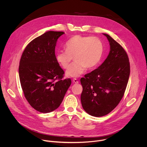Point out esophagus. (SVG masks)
Instances as JSON below:
<instances>
[{
  "label": "esophagus",
  "instance_id": "obj_1",
  "mask_svg": "<svg viewBox=\"0 0 147 147\" xmlns=\"http://www.w3.org/2000/svg\"><path fill=\"white\" fill-rule=\"evenodd\" d=\"M73 82H74V83H76V84L78 83V81L77 80V78H73Z\"/></svg>",
  "mask_w": 147,
  "mask_h": 147
}]
</instances>
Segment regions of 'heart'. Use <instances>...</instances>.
<instances>
[{
  "label": "heart",
  "mask_w": 147,
  "mask_h": 147,
  "mask_svg": "<svg viewBox=\"0 0 147 147\" xmlns=\"http://www.w3.org/2000/svg\"><path fill=\"white\" fill-rule=\"evenodd\" d=\"M65 51L56 53V60L63 69H67L70 61L74 59L66 71V75L78 77L87 68L91 69L99 63L103 53V44L97 37L77 35L65 44Z\"/></svg>",
  "instance_id": "1"
}]
</instances>
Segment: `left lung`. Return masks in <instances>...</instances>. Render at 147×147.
I'll return each mask as SVG.
<instances>
[{"label":"left lung","instance_id":"obj_1","mask_svg":"<svg viewBox=\"0 0 147 147\" xmlns=\"http://www.w3.org/2000/svg\"><path fill=\"white\" fill-rule=\"evenodd\" d=\"M110 44V52L98 69L82 77L81 102L89 115L101 117L112 111L121 100L130 72L128 55L111 36L103 34Z\"/></svg>","mask_w":147,"mask_h":147}]
</instances>
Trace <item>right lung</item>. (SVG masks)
Returning <instances> with one entry per match:
<instances>
[{
  "instance_id": "right-lung-1",
  "label": "right lung",
  "mask_w": 147,
  "mask_h": 147,
  "mask_svg": "<svg viewBox=\"0 0 147 147\" xmlns=\"http://www.w3.org/2000/svg\"><path fill=\"white\" fill-rule=\"evenodd\" d=\"M65 32H46L27 45L20 61L21 86L30 105L41 113H49L61 104L71 85L70 78L56 60L57 39Z\"/></svg>"
}]
</instances>
